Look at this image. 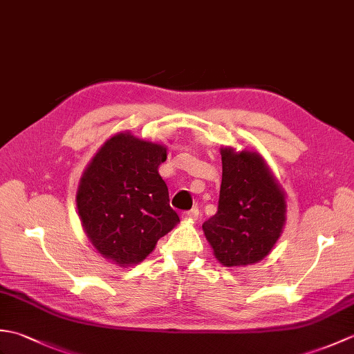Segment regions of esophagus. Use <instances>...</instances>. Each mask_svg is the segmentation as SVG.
Returning a JSON list of instances; mask_svg holds the SVG:
<instances>
[{"label":"esophagus","mask_w":354,"mask_h":354,"mask_svg":"<svg viewBox=\"0 0 354 354\" xmlns=\"http://www.w3.org/2000/svg\"><path fill=\"white\" fill-rule=\"evenodd\" d=\"M184 217H185V219H189V221H196L199 217V209L194 207V208L190 209V212H185Z\"/></svg>","instance_id":"34e87169"}]
</instances>
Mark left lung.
<instances>
[{"mask_svg": "<svg viewBox=\"0 0 354 354\" xmlns=\"http://www.w3.org/2000/svg\"><path fill=\"white\" fill-rule=\"evenodd\" d=\"M217 213L202 225L221 265H255L269 255L286 225V193L254 149L221 147Z\"/></svg>", "mask_w": 354, "mask_h": 354, "instance_id": "obj_1", "label": "left lung"}]
</instances>
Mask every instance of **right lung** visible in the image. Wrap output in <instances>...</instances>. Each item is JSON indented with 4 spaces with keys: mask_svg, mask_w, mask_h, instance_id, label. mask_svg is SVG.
Returning a JSON list of instances; mask_svg holds the SVG:
<instances>
[{
    "mask_svg": "<svg viewBox=\"0 0 354 354\" xmlns=\"http://www.w3.org/2000/svg\"><path fill=\"white\" fill-rule=\"evenodd\" d=\"M167 150L122 131L103 142L82 173L76 193L80 223L95 251L114 265H138L179 223L158 173Z\"/></svg>",
    "mask_w": 354,
    "mask_h": 354,
    "instance_id": "obj_1",
    "label": "right lung"
}]
</instances>
